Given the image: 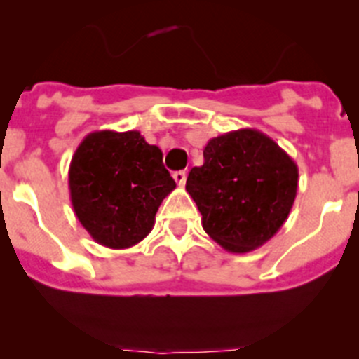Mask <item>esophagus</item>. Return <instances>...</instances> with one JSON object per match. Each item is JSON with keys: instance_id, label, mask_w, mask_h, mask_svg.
Returning a JSON list of instances; mask_svg holds the SVG:
<instances>
[{"instance_id": "obj_1", "label": "esophagus", "mask_w": 359, "mask_h": 359, "mask_svg": "<svg viewBox=\"0 0 359 359\" xmlns=\"http://www.w3.org/2000/svg\"><path fill=\"white\" fill-rule=\"evenodd\" d=\"M173 179H175V182L179 184V186H184V184H186V179H187V173L184 172V170H179V172L173 173Z\"/></svg>"}]
</instances>
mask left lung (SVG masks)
<instances>
[{"label": "left lung", "instance_id": "left-lung-1", "mask_svg": "<svg viewBox=\"0 0 359 359\" xmlns=\"http://www.w3.org/2000/svg\"><path fill=\"white\" fill-rule=\"evenodd\" d=\"M186 191L205 233L231 253L262 247L288 219L299 186L295 161L266 133L241 128L213 137Z\"/></svg>", "mask_w": 359, "mask_h": 359}]
</instances>
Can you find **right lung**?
<instances>
[{
	"label": "right lung",
	"instance_id": "right-lung-1",
	"mask_svg": "<svg viewBox=\"0 0 359 359\" xmlns=\"http://www.w3.org/2000/svg\"><path fill=\"white\" fill-rule=\"evenodd\" d=\"M175 189L158 146L140 132L100 130L83 139L69 166L76 217L107 248H128L154 226L161 201Z\"/></svg>",
	"mask_w": 359,
	"mask_h": 359
}]
</instances>
